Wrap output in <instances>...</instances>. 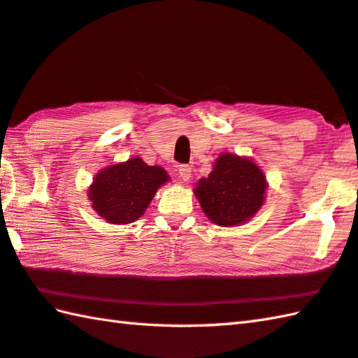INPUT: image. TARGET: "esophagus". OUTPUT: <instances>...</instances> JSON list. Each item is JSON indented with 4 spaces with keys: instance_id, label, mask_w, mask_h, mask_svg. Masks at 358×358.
<instances>
[{
    "instance_id": "1",
    "label": "esophagus",
    "mask_w": 358,
    "mask_h": 358,
    "mask_svg": "<svg viewBox=\"0 0 358 358\" xmlns=\"http://www.w3.org/2000/svg\"><path fill=\"white\" fill-rule=\"evenodd\" d=\"M178 175H180L181 180L187 181L189 178L192 177V167L187 166V164H180L178 166Z\"/></svg>"
}]
</instances>
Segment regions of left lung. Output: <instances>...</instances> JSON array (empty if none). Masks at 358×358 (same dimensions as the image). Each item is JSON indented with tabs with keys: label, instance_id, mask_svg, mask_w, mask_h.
Segmentation results:
<instances>
[{
	"label": "left lung",
	"instance_id": "left-lung-1",
	"mask_svg": "<svg viewBox=\"0 0 358 358\" xmlns=\"http://www.w3.org/2000/svg\"><path fill=\"white\" fill-rule=\"evenodd\" d=\"M265 189L267 181L253 161L223 153L208 178L199 181L195 195L209 220L220 227H234L259 211Z\"/></svg>",
	"mask_w": 358,
	"mask_h": 358
}]
</instances>
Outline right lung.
<instances>
[{
  "label": "right lung",
  "mask_w": 358,
  "mask_h": 358,
  "mask_svg": "<svg viewBox=\"0 0 358 358\" xmlns=\"http://www.w3.org/2000/svg\"><path fill=\"white\" fill-rule=\"evenodd\" d=\"M169 180L163 167L131 158L96 175L88 197L94 211L110 223L125 225L139 219L158 187Z\"/></svg>",
  "instance_id": "add662e5"
}]
</instances>
